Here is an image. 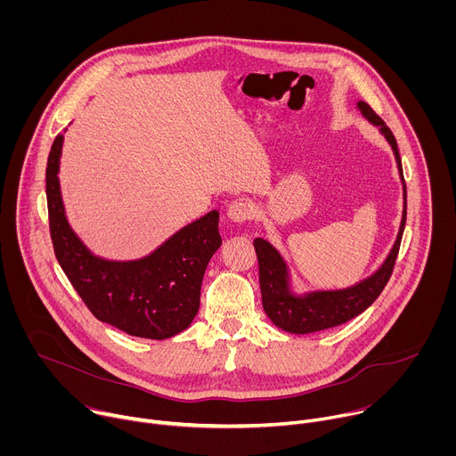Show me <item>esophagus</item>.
Masks as SVG:
<instances>
[{
  "label": "esophagus",
  "instance_id": "34e87169",
  "mask_svg": "<svg viewBox=\"0 0 456 456\" xmlns=\"http://www.w3.org/2000/svg\"><path fill=\"white\" fill-rule=\"evenodd\" d=\"M227 216L236 222V224H243V222H248L252 216H254V209H252V204L248 200H234L229 209H227Z\"/></svg>",
  "mask_w": 456,
  "mask_h": 456
}]
</instances>
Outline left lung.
<instances>
[{
  "label": "left lung",
  "instance_id": "obj_1",
  "mask_svg": "<svg viewBox=\"0 0 456 456\" xmlns=\"http://www.w3.org/2000/svg\"><path fill=\"white\" fill-rule=\"evenodd\" d=\"M357 108L373 126L379 127V132L384 135L389 146H392L397 160V167H399L403 187H404V211H403L399 234L392 250H389L387 257L384 259V264L370 278L348 289L317 290V292H308L305 296H296L290 292L289 271L281 254L267 240L256 238L254 248H256L257 265H259V289H262L264 310L267 312V315L278 329L290 334H310V332L327 330L354 319L380 296L382 289L389 281V276H392L395 267V259L401 248V240L406 225V183L403 175L401 155H399L397 141L392 134V129L386 126V122L366 102L359 101Z\"/></svg>",
  "mask_w": 456,
  "mask_h": 456
}]
</instances>
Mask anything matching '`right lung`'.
<instances>
[{
    "label": "right lung",
    "mask_w": 456,
    "mask_h": 456,
    "mask_svg": "<svg viewBox=\"0 0 456 456\" xmlns=\"http://www.w3.org/2000/svg\"><path fill=\"white\" fill-rule=\"evenodd\" d=\"M62 135L46 162V202L53 252L90 312L135 338L167 339L185 330L200 308V289L209 259L222 245L220 213L211 211L173 234L135 262L94 256L64 215L59 189Z\"/></svg>",
    "instance_id": "add662e5"
}]
</instances>
